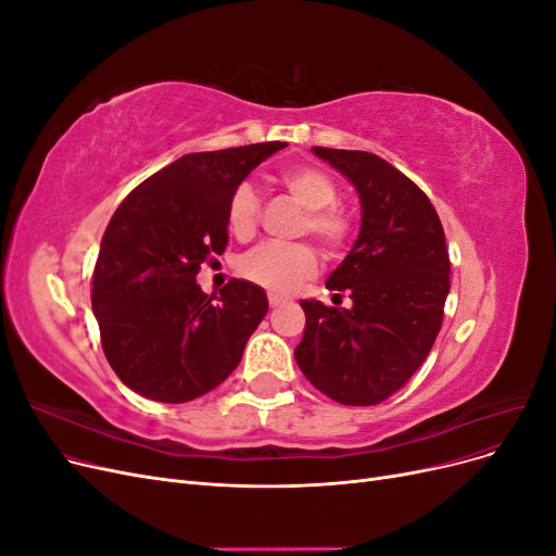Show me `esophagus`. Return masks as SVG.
Here are the masks:
<instances>
[{
	"instance_id": "34e87169",
	"label": "esophagus",
	"mask_w": 556,
	"mask_h": 556,
	"mask_svg": "<svg viewBox=\"0 0 556 556\" xmlns=\"http://www.w3.org/2000/svg\"><path fill=\"white\" fill-rule=\"evenodd\" d=\"M282 304H288V296H282L278 292H268V306L276 308V306H282Z\"/></svg>"
}]
</instances>
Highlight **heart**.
Masks as SVG:
<instances>
[{"label":"heart","mask_w":556,"mask_h":556,"mask_svg":"<svg viewBox=\"0 0 556 556\" xmlns=\"http://www.w3.org/2000/svg\"><path fill=\"white\" fill-rule=\"evenodd\" d=\"M278 180L296 204L306 208L299 233H311L331 257L348 250L355 237V220L348 208L336 204L339 188L331 176L311 164H294L282 169ZM260 206V194L250 182H239L231 190L227 201V227L233 237L248 239L255 233ZM237 268L245 280L268 292H290L301 280L315 274L317 252L311 243H260L241 255Z\"/></svg>","instance_id":"1"}]
</instances>
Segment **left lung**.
Returning a JSON list of instances; mask_svg holds the SVG:
<instances>
[{"instance_id":"left-lung-1","label":"left lung","mask_w":556,"mask_h":556,"mask_svg":"<svg viewBox=\"0 0 556 556\" xmlns=\"http://www.w3.org/2000/svg\"><path fill=\"white\" fill-rule=\"evenodd\" d=\"M359 192L362 229L327 288L352 308L301 301L306 313L296 364L343 406H376L427 359L450 292L445 231L429 197L396 166L364 150L311 148Z\"/></svg>"}]
</instances>
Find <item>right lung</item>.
Returning a JSON list of instances; mask_svg holds the SVG:
<instances>
[{
	"mask_svg": "<svg viewBox=\"0 0 556 556\" xmlns=\"http://www.w3.org/2000/svg\"><path fill=\"white\" fill-rule=\"evenodd\" d=\"M285 146L182 155L113 213L92 274V311L104 355L129 390L185 403L215 390L239 366L268 311L266 294L231 278L220 296H208L197 274L227 248L231 190Z\"/></svg>",
	"mask_w": 556,
	"mask_h": 556,
	"instance_id": "obj_1",
	"label": "right lung"
}]
</instances>
